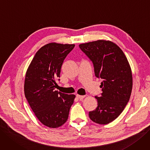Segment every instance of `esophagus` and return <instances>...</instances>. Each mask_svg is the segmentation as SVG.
Listing matches in <instances>:
<instances>
[{
  "instance_id": "34e87169",
  "label": "esophagus",
  "mask_w": 150,
  "mask_h": 150,
  "mask_svg": "<svg viewBox=\"0 0 150 150\" xmlns=\"http://www.w3.org/2000/svg\"><path fill=\"white\" fill-rule=\"evenodd\" d=\"M85 97V96H81V95H76V98L80 99H83Z\"/></svg>"
}]
</instances>
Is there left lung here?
Listing matches in <instances>:
<instances>
[{
    "label": "left lung",
    "instance_id": "8db88e82",
    "mask_svg": "<svg viewBox=\"0 0 150 150\" xmlns=\"http://www.w3.org/2000/svg\"><path fill=\"white\" fill-rule=\"evenodd\" d=\"M79 47L92 61L96 76L103 79L101 96H95L98 106L89 112V117L96 124H108L119 117L129 101L133 80L129 61L110 41L97 40Z\"/></svg>",
    "mask_w": 150,
    "mask_h": 150
}]
</instances>
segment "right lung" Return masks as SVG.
<instances>
[{"instance_id": "add662e5", "label": "right lung", "mask_w": 150, "mask_h": 150, "mask_svg": "<svg viewBox=\"0 0 150 150\" xmlns=\"http://www.w3.org/2000/svg\"><path fill=\"white\" fill-rule=\"evenodd\" d=\"M75 44L50 42L36 53L27 69L25 95L36 117L49 128H58L69 117L75 95L55 90L61 67Z\"/></svg>"}]
</instances>
